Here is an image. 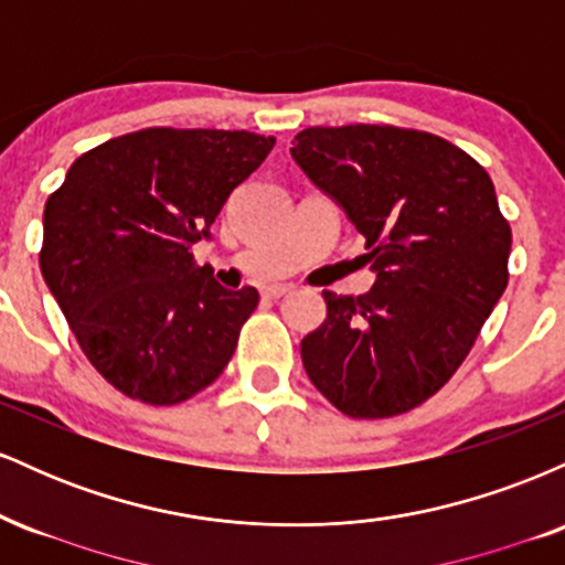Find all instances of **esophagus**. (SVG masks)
I'll use <instances>...</instances> for the list:
<instances>
[{"instance_id":"esophagus-1","label":"esophagus","mask_w":565,"mask_h":565,"mask_svg":"<svg viewBox=\"0 0 565 565\" xmlns=\"http://www.w3.org/2000/svg\"><path fill=\"white\" fill-rule=\"evenodd\" d=\"M287 295H291L289 284H270V287H265V297H270V300H278V297Z\"/></svg>"}]
</instances>
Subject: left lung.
Returning <instances> with one entry per match:
<instances>
[{
	"instance_id": "1",
	"label": "left lung",
	"mask_w": 565,
	"mask_h": 565,
	"mask_svg": "<svg viewBox=\"0 0 565 565\" xmlns=\"http://www.w3.org/2000/svg\"><path fill=\"white\" fill-rule=\"evenodd\" d=\"M291 159L366 238L374 270L366 295L323 291L305 372L348 417L404 414L449 382L508 287L512 233L494 183L417 129L308 127Z\"/></svg>"
}]
</instances>
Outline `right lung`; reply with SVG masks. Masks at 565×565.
I'll list each match as a JSON object with an SVG mask.
<instances>
[{
    "instance_id": "right-lung-1",
    "label": "right lung",
    "mask_w": 565,
    "mask_h": 565,
    "mask_svg": "<svg viewBox=\"0 0 565 565\" xmlns=\"http://www.w3.org/2000/svg\"><path fill=\"white\" fill-rule=\"evenodd\" d=\"M274 142L246 129H140L82 153L47 199L44 284L116 391L172 406L228 366L260 295L220 287L191 246Z\"/></svg>"
}]
</instances>
